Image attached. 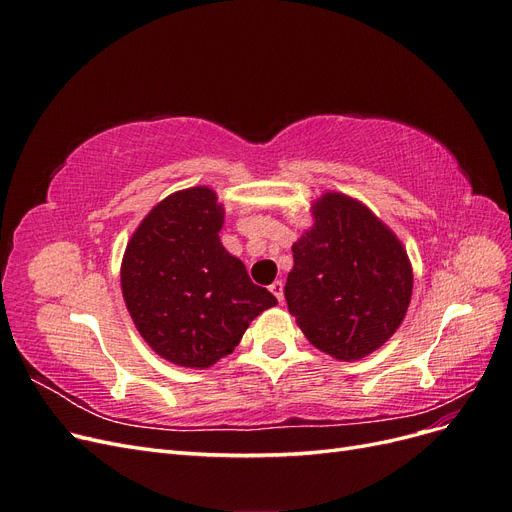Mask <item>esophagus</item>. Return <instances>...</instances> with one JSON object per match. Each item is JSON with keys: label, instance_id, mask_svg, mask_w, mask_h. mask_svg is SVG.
Returning <instances> with one entry per match:
<instances>
[{"label": "esophagus", "instance_id": "1", "mask_svg": "<svg viewBox=\"0 0 512 512\" xmlns=\"http://www.w3.org/2000/svg\"><path fill=\"white\" fill-rule=\"evenodd\" d=\"M269 290L275 294L277 301L284 303V282H282V280H275V282L269 286Z\"/></svg>", "mask_w": 512, "mask_h": 512}]
</instances>
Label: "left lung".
<instances>
[{
	"label": "left lung",
	"mask_w": 512,
	"mask_h": 512,
	"mask_svg": "<svg viewBox=\"0 0 512 512\" xmlns=\"http://www.w3.org/2000/svg\"><path fill=\"white\" fill-rule=\"evenodd\" d=\"M314 218V228L292 245L288 312L318 350L342 361L363 359L408 312V254L374 213L344 194H324Z\"/></svg>",
	"instance_id": "8db88e82"
}]
</instances>
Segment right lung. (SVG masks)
Returning <instances> with one entry per match:
<instances>
[{"label": "right lung", "mask_w": 512, "mask_h": 512, "mask_svg": "<svg viewBox=\"0 0 512 512\" xmlns=\"http://www.w3.org/2000/svg\"><path fill=\"white\" fill-rule=\"evenodd\" d=\"M222 222L209 188L177 192L151 209L123 256L121 288L136 329L175 365L220 361L258 314L277 305L224 250Z\"/></svg>", "instance_id": "obj_1"}]
</instances>
